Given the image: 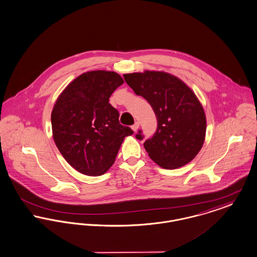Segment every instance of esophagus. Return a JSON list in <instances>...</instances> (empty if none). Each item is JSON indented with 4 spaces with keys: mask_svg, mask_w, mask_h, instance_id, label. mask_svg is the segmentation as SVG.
Here are the masks:
<instances>
[{
    "mask_svg": "<svg viewBox=\"0 0 257 257\" xmlns=\"http://www.w3.org/2000/svg\"><path fill=\"white\" fill-rule=\"evenodd\" d=\"M139 127H140V123H139V122H135V124L131 126V128H132V130H133L134 132H136L137 130L139 129Z\"/></svg>",
    "mask_w": 257,
    "mask_h": 257,
    "instance_id": "34e87169",
    "label": "esophagus"
}]
</instances>
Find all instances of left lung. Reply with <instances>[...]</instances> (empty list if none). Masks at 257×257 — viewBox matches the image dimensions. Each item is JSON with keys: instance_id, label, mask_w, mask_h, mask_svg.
<instances>
[{"instance_id": "8db88e82", "label": "left lung", "mask_w": 257, "mask_h": 257, "mask_svg": "<svg viewBox=\"0 0 257 257\" xmlns=\"http://www.w3.org/2000/svg\"><path fill=\"white\" fill-rule=\"evenodd\" d=\"M137 95L143 96L157 117V130L144 147L161 168L188 164L201 151L207 129L205 110L195 93L181 79L165 72L123 75ZM140 131L136 138L143 140Z\"/></svg>"}]
</instances>
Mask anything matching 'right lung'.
Here are the masks:
<instances>
[{
    "label": "right lung",
    "mask_w": 257,
    "mask_h": 257,
    "mask_svg": "<svg viewBox=\"0 0 257 257\" xmlns=\"http://www.w3.org/2000/svg\"><path fill=\"white\" fill-rule=\"evenodd\" d=\"M124 80L117 73L91 71L62 91L51 112L52 136L66 161L86 176H101L114 163L125 137L133 131L119 123L108 99Z\"/></svg>",
    "instance_id": "add662e5"
}]
</instances>
